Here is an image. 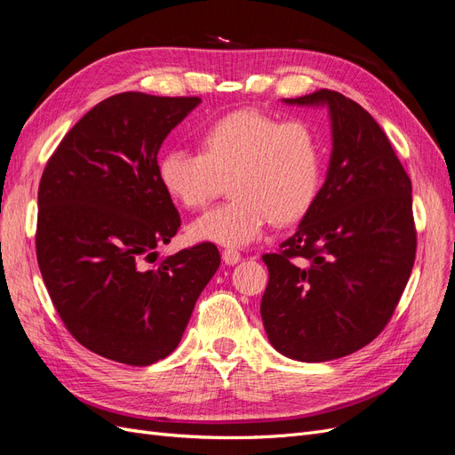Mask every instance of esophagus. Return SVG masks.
I'll return each instance as SVG.
<instances>
[{"label":"esophagus","instance_id":"34e87169","mask_svg":"<svg viewBox=\"0 0 455 455\" xmlns=\"http://www.w3.org/2000/svg\"><path fill=\"white\" fill-rule=\"evenodd\" d=\"M222 259L226 261L228 266H233V264H237V261L241 259V252L235 251V249H226V251L222 252Z\"/></svg>","mask_w":455,"mask_h":455}]
</instances>
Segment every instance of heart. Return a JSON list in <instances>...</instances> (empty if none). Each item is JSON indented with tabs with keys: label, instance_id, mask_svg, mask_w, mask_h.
<instances>
[{
	"label": "heart",
	"instance_id": "b5f03b06",
	"mask_svg": "<svg viewBox=\"0 0 455 455\" xmlns=\"http://www.w3.org/2000/svg\"><path fill=\"white\" fill-rule=\"evenodd\" d=\"M201 151L169 149L159 159V182L184 209H204L224 191L226 204L189 226V237L224 246H243L264 235L271 220L291 224L316 199L323 176V149L304 119L239 109L212 121L201 132Z\"/></svg>",
	"mask_w": 455,
	"mask_h": 455
}]
</instances>
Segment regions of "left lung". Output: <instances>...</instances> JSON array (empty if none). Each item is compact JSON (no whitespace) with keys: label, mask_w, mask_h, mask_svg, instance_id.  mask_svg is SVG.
<instances>
[{"label":"left lung","mask_w":455,"mask_h":455,"mask_svg":"<svg viewBox=\"0 0 455 455\" xmlns=\"http://www.w3.org/2000/svg\"><path fill=\"white\" fill-rule=\"evenodd\" d=\"M328 106L332 156L311 209L281 251L264 254L261 321L294 361L351 355L387 326L416 259L411 182L363 106L336 91L284 99Z\"/></svg>","instance_id":"left-lung-1"}]
</instances>
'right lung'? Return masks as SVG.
<instances>
[{
    "instance_id": "right-lung-1",
    "label": "right lung",
    "mask_w": 455,
    "mask_h": 455,
    "mask_svg": "<svg viewBox=\"0 0 455 455\" xmlns=\"http://www.w3.org/2000/svg\"><path fill=\"white\" fill-rule=\"evenodd\" d=\"M199 102L109 96L64 136L41 176V277L68 332L109 361L148 366L171 355L220 266L216 246L201 243L148 267L180 228L159 182V148Z\"/></svg>"
}]
</instances>
